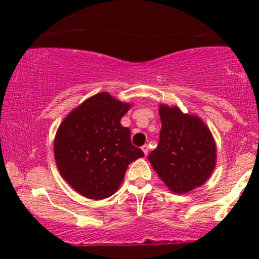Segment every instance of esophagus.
I'll return each instance as SVG.
<instances>
[{
	"label": "esophagus",
	"mask_w": 259,
	"mask_h": 259,
	"mask_svg": "<svg viewBox=\"0 0 259 259\" xmlns=\"http://www.w3.org/2000/svg\"><path fill=\"white\" fill-rule=\"evenodd\" d=\"M141 150L144 151L145 156H147V153H148V145H144V146L141 147Z\"/></svg>",
	"instance_id": "1"
}]
</instances>
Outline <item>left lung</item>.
Returning <instances> with one entry per match:
<instances>
[{
    "label": "left lung",
    "instance_id": "8db88e82",
    "mask_svg": "<svg viewBox=\"0 0 259 259\" xmlns=\"http://www.w3.org/2000/svg\"><path fill=\"white\" fill-rule=\"evenodd\" d=\"M162 127L156 150L148 154L159 179L174 194L203 185L217 164V145L209 127L178 106L159 105Z\"/></svg>",
    "mask_w": 259,
    "mask_h": 259
}]
</instances>
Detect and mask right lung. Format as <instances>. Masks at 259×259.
<instances>
[{
	"mask_svg": "<svg viewBox=\"0 0 259 259\" xmlns=\"http://www.w3.org/2000/svg\"><path fill=\"white\" fill-rule=\"evenodd\" d=\"M133 105L108 92L89 97L64 118L53 142L62 178L92 200L118 191L130 163L145 154L130 141V129L120 119Z\"/></svg>",
	"mask_w": 259,
	"mask_h": 259,
	"instance_id": "add662e5",
	"label": "right lung"
}]
</instances>
